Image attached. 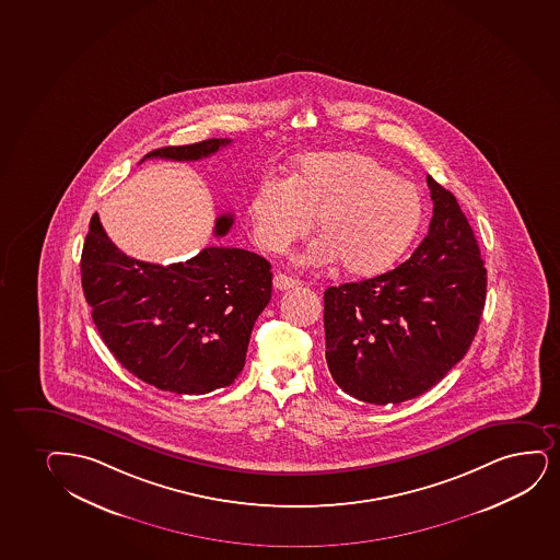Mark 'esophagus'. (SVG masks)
I'll use <instances>...</instances> for the list:
<instances>
[{
    "instance_id": "1",
    "label": "esophagus",
    "mask_w": 560,
    "mask_h": 560,
    "mask_svg": "<svg viewBox=\"0 0 560 560\" xmlns=\"http://www.w3.org/2000/svg\"><path fill=\"white\" fill-rule=\"evenodd\" d=\"M273 287H276L277 290L296 289V287H300V281L292 279V277L284 276V273H276V277H273Z\"/></svg>"
}]
</instances>
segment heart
Segmentation results:
<instances>
[{"label":"heart","instance_id":"obj_1","mask_svg":"<svg viewBox=\"0 0 560 560\" xmlns=\"http://www.w3.org/2000/svg\"><path fill=\"white\" fill-rule=\"evenodd\" d=\"M421 190L364 152H315L289 180L266 175L250 198L260 247L283 253L317 219L320 237L302 256L307 266L341 260L354 276L387 270L421 229Z\"/></svg>","mask_w":560,"mask_h":560}]
</instances>
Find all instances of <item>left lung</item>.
<instances>
[{"label": "left lung", "mask_w": 560, "mask_h": 560, "mask_svg": "<svg viewBox=\"0 0 560 560\" xmlns=\"http://www.w3.org/2000/svg\"><path fill=\"white\" fill-rule=\"evenodd\" d=\"M429 234L383 276L325 292L326 362L352 398L375 406L411 400L464 359L487 298V270L455 196L427 177Z\"/></svg>", "instance_id": "8db88e82"}]
</instances>
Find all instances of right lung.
I'll return each instance as SVG.
<instances>
[{
  "mask_svg": "<svg viewBox=\"0 0 560 560\" xmlns=\"http://www.w3.org/2000/svg\"><path fill=\"white\" fill-rule=\"evenodd\" d=\"M230 143L162 147L143 160L194 162ZM232 224V214H221L214 235L229 234ZM270 270L262 256L235 247H206L170 266L136 260L110 242L97 213L81 255L84 298L107 349L138 380L175 394L234 383L256 318L271 300Z\"/></svg>",
  "mask_w": 560,
  "mask_h": 560,
  "instance_id": "obj_1",
  "label": "right lung"
}]
</instances>
